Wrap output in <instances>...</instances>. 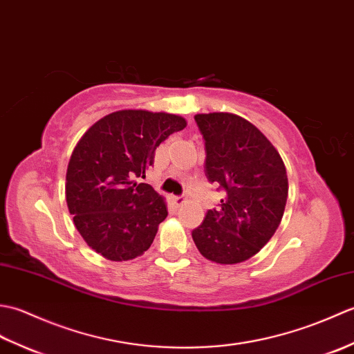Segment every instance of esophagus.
Masks as SVG:
<instances>
[{
    "mask_svg": "<svg viewBox=\"0 0 354 354\" xmlns=\"http://www.w3.org/2000/svg\"><path fill=\"white\" fill-rule=\"evenodd\" d=\"M173 202H175L176 207H181L185 202V196H175V198H173Z\"/></svg>",
    "mask_w": 354,
    "mask_h": 354,
    "instance_id": "1",
    "label": "esophagus"
}]
</instances>
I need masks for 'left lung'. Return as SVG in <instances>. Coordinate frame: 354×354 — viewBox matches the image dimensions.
<instances>
[{
	"mask_svg": "<svg viewBox=\"0 0 354 354\" xmlns=\"http://www.w3.org/2000/svg\"><path fill=\"white\" fill-rule=\"evenodd\" d=\"M205 140V173L225 190L192 237L199 252L219 265L246 261L281 222L289 183L278 150L248 120L231 112L196 114Z\"/></svg>",
	"mask_w": 354,
	"mask_h": 354,
	"instance_id": "8db88e82",
	"label": "left lung"
}]
</instances>
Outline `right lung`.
Returning a JSON list of instances; mask_svg holds the SVG:
<instances>
[{"mask_svg":"<svg viewBox=\"0 0 354 354\" xmlns=\"http://www.w3.org/2000/svg\"><path fill=\"white\" fill-rule=\"evenodd\" d=\"M185 126L181 115L122 109L82 135L66 169L65 196L74 225L97 254L126 261L152 245L167 204L135 178H146L156 147Z\"/></svg>","mask_w":354,"mask_h":354,"instance_id":"1","label":"right lung"}]
</instances>
